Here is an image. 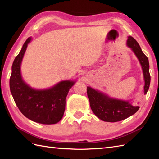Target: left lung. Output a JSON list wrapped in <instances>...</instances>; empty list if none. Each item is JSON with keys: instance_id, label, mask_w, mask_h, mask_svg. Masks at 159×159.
<instances>
[{"instance_id": "obj_1", "label": "left lung", "mask_w": 159, "mask_h": 159, "mask_svg": "<svg viewBox=\"0 0 159 159\" xmlns=\"http://www.w3.org/2000/svg\"><path fill=\"white\" fill-rule=\"evenodd\" d=\"M126 44L133 50L142 67L145 82L143 92L144 94H146L150 84L148 59L133 37H128ZM87 93L93 113L99 119L104 121L116 122L121 121L133 116L139 109V106H133L130 101L113 98L90 87H87Z\"/></svg>"}]
</instances>
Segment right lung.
I'll use <instances>...</instances> for the list:
<instances>
[{
	"instance_id": "right-lung-1",
	"label": "right lung",
	"mask_w": 159,
	"mask_h": 159,
	"mask_svg": "<svg viewBox=\"0 0 159 159\" xmlns=\"http://www.w3.org/2000/svg\"><path fill=\"white\" fill-rule=\"evenodd\" d=\"M32 38H29L13 61L9 79L10 91L17 107L28 119L42 124H55L62 119L66 98L76 80H62L44 89L32 88L23 80L22 61Z\"/></svg>"
}]
</instances>
